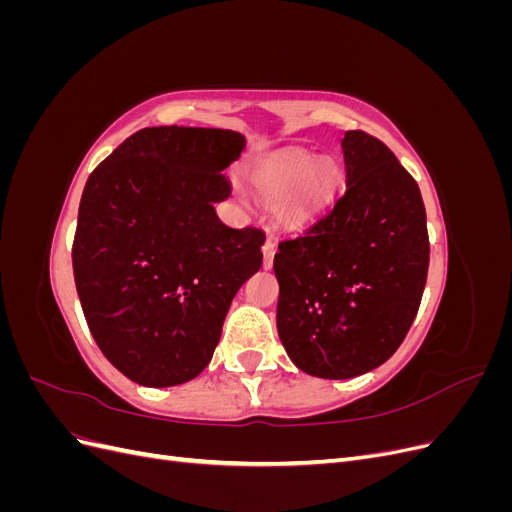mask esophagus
Listing matches in <instances>:
<instances>
[{
    "label": "esophagus",
    "mask_w": 512,
    "mask_h": 512,
    "mask_svg": "<svg viewBox=\"0 0 512 512\" xmlns=\"http://www.w3.org/2000/svg\"><path fill=\"white\" fill-rule=\"evenodd\" d=\"M262 256H265V269L273 267V256H275V241L267 239L262 245Z\"/></svg>",
    "instance_id": "1"
}]
</instances>
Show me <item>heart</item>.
<instances>
[{
    "label": "heart",
    "instance_id": "1",
    "mask_svg": "<svg viewBox=\"0 0 512 512\" xmlns=\"http://www.w3.org/2000/svg\"><path fill=\"white\" fill-rule=\"evenodd\" d=\"M337 179L333 162L314 164V158L307 153H290L262 170L256 183L260 192L269 198H280L297 187L288 198L286 213L290 218H305L333 196Z\"/></svg>",
    "mask_w": 512,
    "mask_h": 512
}]
</instances>
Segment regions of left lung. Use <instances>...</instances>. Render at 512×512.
Masks as SVG:
<instances>
[{
  "label": "left lung",
  "instance_id": "left-lung-1",
  "mask_svg": "<svg viewBox=\"0 0 512 512\" xmlns=\"http://www.w3.org/2000/svg\"><path fill=\"white\" fill-rule=\"evenodd\" d=\"M346 192L277 247V333L301 371L346 380L389 361L423 299L427 215L418 183L376 136L342 138Z\"/></svg>",
  "mask_w": 512,
  "mask_h": 512
}]
</instances>
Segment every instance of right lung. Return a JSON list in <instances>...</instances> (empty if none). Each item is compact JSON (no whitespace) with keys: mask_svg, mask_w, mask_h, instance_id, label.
<instances>
[{"mask_svg":"<svg viewBox=\"0 0 512 512\" xmlns=\"http://www.w3.org/2000/svg\"><path fill=\"white\" fill-rule=\"evenodd\" d=\"M245 147L218 128H145L89 175L72 243L76 292L98 348L143 386L196 378L237 290L262 265L260 228H230L215 203Z\"/></svg>","mask_w":512,"mask_h":512,"instance_id":"add662e5","label":"right lung"}]
</instances>
